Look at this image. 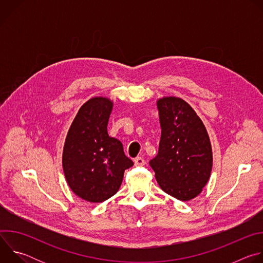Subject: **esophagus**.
<instances>
[{
  "label": "esophagus",
  "mask_w": 263,
  "mask_h": 263,
  "mask_svg": "<svg viewBox=\"0 0 263 263\" xmlns=\"http://www.w3.org/2000/svg\"><path fill=\"white\" fill-rule=\"evenodd\" d=\"M144 163H145V161H144V159L142 157H136L134 159L135 166H142V165H144Z\"/></svg>",
  "instance_id": "esophagus-1"
}]
</instances>
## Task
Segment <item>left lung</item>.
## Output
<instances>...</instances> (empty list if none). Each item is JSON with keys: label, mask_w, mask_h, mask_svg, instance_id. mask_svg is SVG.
Here are the masks:
<instances>
[{"label": "left lung", "mask_w": 263, "mask_h": 263, "mask_svg": "<svg viewBox=\"0 0 263 263\" xmlns=\"http://www.w3.org/2000/svg\"><path fill=\"white\" fill-rule=\"evenodd\" d=\"M161 137L158 154L149 161L161 190L180 200L198 197L212 170L207 130L192 106L176 97L157 101Z\"/></svg>", "instance_id": "left-lung-1"}]
</instances>
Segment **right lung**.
Wrapping results in <instances>:
<instances>
[{
    "label": "right lung",
    "instance_id": "right-lung-1",
    "mask_svg": "<svg viewBox=\"0 0 263 263\" xmlns=\"http://www.w3.org/2000/svg\"><path fill=\"white\" fill-rule=\"evenodd\" d=\"M114 102L96 97L81 106L67 132L62 154L66 182L79 198L101 203L120 189L125 170L133 161L122 142L110 137L107 125Z\"/></svg>",
    "mask_w": 263,
    "mask_h": 263
}]
</instances>
